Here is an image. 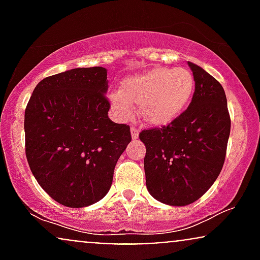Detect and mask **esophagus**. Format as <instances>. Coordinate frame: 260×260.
Returning a JSON list of instances; mask_svg holds the SVG:
<instances>
[{"label":"esophagus","instance_id":"esophagus-1","mask_svg":"<svg viewBox=\"0 0 260 260\" xmlns=\"http://www.w3.org/2000/svg\"><path fill=\"white\" fill-rule=\"evenodd\" d=\"M131 134H132V139L133 140L138 139L139 129H138V128H136V127H132V128H131Z\"/></svg>","mask_w":260,"mask_h":260}]
</instances>
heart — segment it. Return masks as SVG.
Here are the masks:
<instances>
[{
	"label": "heart",
	"instance_id": "heart-1",
	"mask_svg": "<svg viewBox=\"0 0 260 260\" xmlns=\"http://www.w3.org/2000/svg\"><path fill=\"white\" fill-rule=\"evenodd\" d=\"M194 86V77L187 68L156 67L124 79L121 90L111 92L110 101L120 117H128L132 105H137L138 117L145 124L162 127L184 112Z\"/></svg>",
	"mask_w": 260,
	"mask_h": 260
}]
</instances>
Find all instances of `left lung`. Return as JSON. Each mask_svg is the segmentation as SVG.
Segmentation results:
<instances>
[{
	"mask_svg": "<svg viewBox=\"0 0 260 260\" xmlns=\"http://www.w3.org/2000/svg\"><path fill=\"white\" fill-rule=\"evenodd\" d=\"M196 82L189 106L162 128L144 129L147 188L156 201L183 207L198 201L221 172L231 129L222 85L188 62Z\"/></svg>",
	"mask_w": 260,
	"mask_h": 260,
	"instance_id": "1",
	"label": "left lung"
}]
</instances>
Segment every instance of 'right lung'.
Here are the masks:
<instances>
[{
  "instance_id": "1",
  "label": "right lung",
  "mask_w": 260,
  "mask_h": 260,
  "mask_svg": "<svg viewBox=\"0 0 260 260\" xmlns=\"http://www.w3.org/2000/svg\"><path fill=\"white\" fill-rule=\"evenodd\" d=\"M107 71L74 68L46 77L25 109V155L38 183L68 208L99 202L129 144V126L107 112Z\"/></svg>"
}]
</instances>
